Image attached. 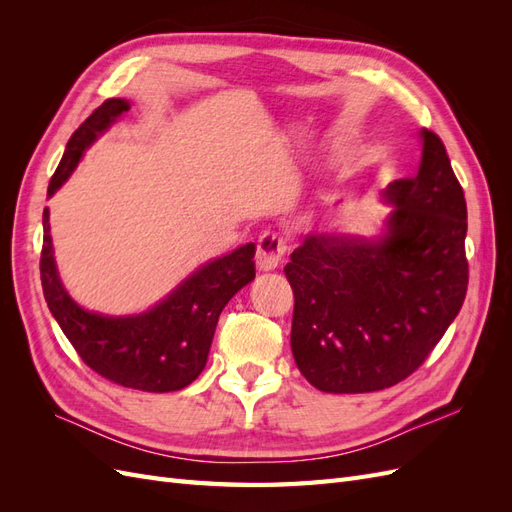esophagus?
Listing matches in <instances>:
<instances>
[{"instance_id": "esophagus-1", "label": "esophagus", "mask_w": 512, "mask_h": 512, "mask_svg": "<svg viewBox=\"0 0 512 512\" xmlns=\"http://www.w3.org/2000/svg\"><path fill=\"white\" fill-rule=\"evenodd\" d=\"M286 254V241L275 235V232H265L258 241L256 252V267L258 271H275Z\"/></svg>"}]
</instances>
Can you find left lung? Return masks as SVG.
<instances>
[{
	"label": "left lung",
	"mask_w": 512,
	"mask_h": 512,
	"mask_svg": "<svg viewBox=\"0 0 512 512\" xmlns=\"http://www.w3.org/2000/svg\"><path fill=\"white\" fill-rule=\"evenodd\" d=\"M421 164L382 190L378 237L312 232L284 273L290 348L324 393H371L408 378L451 327L468 290V209L440 138L421 130Z\"/></svg>",
	"instance_id": "8db88e82"
}]
</instances>
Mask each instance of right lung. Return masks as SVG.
<instances>
[{
  "label": "right lung",
  "mask_w": 512,
  "mask_h": 512,
  "mask_svg": "<svg viewBox=\"0 0 512 512\" xmlns=\"http://www.w3.org/2000/svg\"><path fill=\"white\" fill-rule=\"evenodd\" d=\"M128 111V100L113 98L85 119L68 141L64 158L49 183V196L68 181L85 156V149ZM42 226L40 280L46 305L81 359L96 374L126 389L170 393L192 384L207 365L222 309L256 277V245L245 243L235 252L198 267L147 312L130 316L89 312L70 297L59 280L49 209L42 213Z\"/></svg>",
  "instance_id": "add662e5"
}]
</instances>
